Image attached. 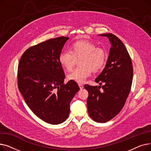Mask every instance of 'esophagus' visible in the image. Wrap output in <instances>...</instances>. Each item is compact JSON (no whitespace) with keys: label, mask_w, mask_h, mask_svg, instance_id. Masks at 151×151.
Instances as JSON below:
<instances>
[{"label":"esophagus","mask_w":151,"mask_h":151,"mask_svg":"<svg viewBox=\"0 0 151 151\" xmlns=\"http://www.w3.org/2000/svg\"><path fill=\"white\" fill-rule=\"evenodd\" d=\"M78 86H79V87H80V90H82V89H83L84 86H83V85L82 84H78Z\"/></svg>","instance_id":"1"}]
</instances>
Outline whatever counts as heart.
Wrapping results in <instances>:
<instances>
[{"instance_id": "obj_1", "label": "heart", "mask_w": 151, "mask_h": 151, "mask_svg": "<svg viewBox=\"0 0 151 151\" xmlns=\"http://www.w3.org/2000/svg\"><path fill=\"white\" fill-rule=\"evenodd\" d=\"M79 59L80 66L68 75V79L78 83H83L91 75L92 70L96 71L104 67L106 60V53L104 49L97 47L96 44L80 40L74 42L70 51L62 52L59 56L60 64L68 71L72 70Z\"/></svg>"}]
</instances>
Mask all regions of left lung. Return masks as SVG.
Segmentation results:
<instances>
[{
  "instance_id": "obj_1",
  "label": "left lung",
  "mask_w": 151,
  "mask_h": 151,
  "mask_svg": "<svg viewBox=\"0 0 151 151\" xmlns=\"http://www.w3.org/2000/svg\"><path fill=\"white\" fill-rule=\"evenodd\" d=\"M99 35L107 37L111 43L105 67L95 80L103 85L84 87L89 92V115L96 122L104 123L115 117L124 107L131 89L133 67L129 54L119 38L112 34Z\"/></svg>"
}]
</instances>
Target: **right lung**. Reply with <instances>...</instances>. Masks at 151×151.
<instances>
[{"label":"right lung","mask_w":151,"mask_h":151,"mask_svg":"<svg viewBox=\"0 0 151 151\" xmlns=\"http://www.w3.org/2000/svg\"><path fill=\"white\" fill-rule=\"evenodd\" d=\"M68 39L58 37L29 47L18 65V89L26 104L38 117L52 125L67 119L70 102L80 91L75 81L63 83L59 56Z\"/></svg>","instance_id":"right-lung-1"}]
</instances>
